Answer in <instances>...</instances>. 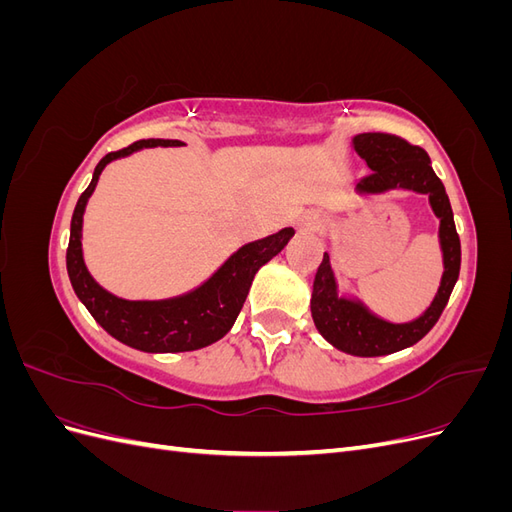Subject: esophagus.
<instances>
[{
	"instance_id": "obj_1",
	"label": "esophagus",
	"mask_w": 512,
	"mask_h": 512,
	"mask_svg": "<svg viewBox=\"0 0 512 512\" xmlns=\"http://www.w3.org/2000/svg\"><path fill=\"white\" fill-rule=\"evenodd\" d=\"M299 226H301V228H307V230L318 228V226H320V215H316V213L303 215V218L299 220Z\"/></svg>"
}]
</instances>
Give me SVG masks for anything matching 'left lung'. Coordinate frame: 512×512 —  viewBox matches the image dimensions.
<instances>
[{
	"label": "left lung",
	"instance_id": "obj_1",
	"mask_svg": "<svg viewBox=\"0 0 512 512\" xmlns=\"http://www.w3.org/2000/svg\"><path fill=\"white\" fill-rule=\"evenodd\" d=\"M354 151L367 162L371 173L356 183L359 194H382L389 190H410L429 196V205L440 218V247L444 273L431 305L412 322H389L356 299L337 294V282L329 254L324 252L314 277L312 318L320 335L337 350L354 356H384L414 346L433 329L442 316L448 297L457 284L461 267V243L453 220L451 200L438 175L433 173L427 151L410 145L404 138L384 132H365L352 138Z\"/></svg>",
	"mask_w": 512,
	"mask_h": 512
}]
</instances>
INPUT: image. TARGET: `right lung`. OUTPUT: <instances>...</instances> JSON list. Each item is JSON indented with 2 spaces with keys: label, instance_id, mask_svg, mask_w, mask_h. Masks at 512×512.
Returning <instances> with one entry per match:
<instances>
[{
  "label": "right lung",
  "instance_id": "right-lung-1",
  "mask_svg": "<svg viewBox=\"0 0 512 512\" xmlns=\"http://www.w3.org/2000/svg\"><path fill=\"white\" fill-rule=\"evenodd\" d=\"M158 145L177 147L181 143L168 141V138L166 141L164 138H147V141H136L126 149L106 153L98 162L91 183L81 194L72 213L66 265L76 297L83 301L89 314L96 318L108 335L119 339L121 344L143 352H190L218 342L232 329L247 292H250L256 271L284 250L294 230L282 228L275 235L243 245L203 286L175 299L126 301L106 292L89 275L83 260L81 230L85 205L89 196L94 194L100 173L108 162L126 158L138 149Z\"/></svg>",
  "mask_w": 512,
  "mask_h": 512
}]
</instances>
